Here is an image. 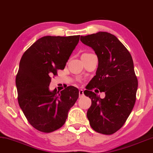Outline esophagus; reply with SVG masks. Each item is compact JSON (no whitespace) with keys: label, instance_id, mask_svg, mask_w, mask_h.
<instances>
[{"label":"esophagus","instance_id":"1","mask_svg":"<svg viewBox=\"0 0 153 153\" xmlns=\"http://www.w3.org/2000/svg\"><path fill=\"white\" fill-rule=\"evenodd\" d=\"M84 91H83V90H82V89H80L79 91V97H83L84 96Z\"/></svg>","mask_w":153,"mask_h":153}]
</instances>
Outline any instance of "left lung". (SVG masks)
<instances>
[{"mask_svg": "<svg viewBox=\"0 0 153 153\" xmlns=\"http://www.w3.org/2000/svg\"><path fill=\"white\" fill-rule=\"evenodd\" d=\"M80 40L92 48L98 58L96 75L84 91L91 100L86 115L95 131L111 135L124 124L135 103L138 81L133 58L124 45L110 33L100 31L81 36ZM94 88L105 92V97L102 99L93 92Z\"/></svg>", "mask_w": 153, "mask_h": 153, "instance_id": "8db88e82", "label": "left lung"}]
</instances>
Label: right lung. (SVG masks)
<instances>
[{
    "instance_id": "add662e5",
    "label": "right lung",
    "mask_w": 153,
    "mask_h": 153,
    "mask_svg": "<svg viewBox=\"0 0 153 153\" xmlns=\"http://www.w3.org/2000/svg\"><path fill=\"white\" fill-rule=\"evenodd\" d=\"M79 36H44L22 55L16 77L18 101L31 126L43 133L62 127L79 91L69 86L60 92L49 90L51 76L65 69Z\"/></svg>"
}]
</instances>
